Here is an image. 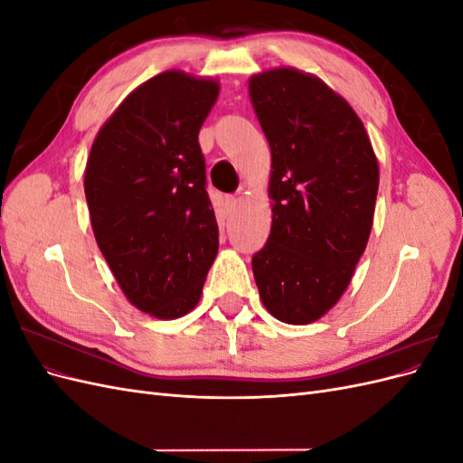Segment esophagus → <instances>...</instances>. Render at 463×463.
Instances as JSON below:
<instances>
[{
  "mask_svg": "<svg viewBox=\"0 0 463 463\" xmlns=\"http://www.w3.org/2000/svg\"><path fill=\"white\" fill-rule=\"evenodd\" d=\"M235 206H237V199L232 197V194H228V197H226V210H228V213H232Z\"/></svg>",
  "mask_w": 463,
  "mask_h": 463,
  "instance_id": "1",
  "label": "esophagus"
}]
</instances>
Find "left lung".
I'll return each instance as SVG.
<instances>
[{
	"label": "left lung",
	"mask_w": 463,
	"mask_h": 463,
	"mask_svg": "<svg viewBox=\"0 0 463 463\" xmlns=\"http://www.w3.org/2000/svg\"><path fill=\"white\" fill-rule=\"evenodd\" d=\"M272 152V228L253 255L260 299L288 325H309L342 298L373 226L378 164L342 96L298 69L249 82Z\"/></svg>",
	"instance_id": "left-lung-1"
}]
</instances>
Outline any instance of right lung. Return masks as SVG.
Returning <instances> with one entry per match:
<instances>
[{"mask_svg": "<svg viewBox=\"0 0 463 463\" xmlns=\"http://www.w3.org/2000/svg\"><path fill=\"white\" fill-rule=\"evenodd\" d=\"M218 82L165 71L133 90L94 138L85 194L96 243L128 299L156 318L199 303L218 253L199 131Z\"/></svg>", "mask_w": 463, "mask_h": 463, "instance_id": "add662e5", "label": "right lung"}]
</instances>
